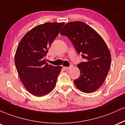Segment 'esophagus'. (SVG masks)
<instances>
[{"mask_svg": "<svg viewBox=\"0 0 125 125\" xmlns=\"http://www.w3.org/2000/svg\"><path fill=\"white\" fill-rule=\"evenodd\" d=\"M72 66V65H71L69 67H63V68L64 69V70H66V71H68V70L70 69Z\"/></svg>", "mask_w": 125, "mask_h": 125, "instance_id": "1", "label": "esophagus"}]
</instances>
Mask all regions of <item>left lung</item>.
Listing matches in <instances>:
<instances>
[{
	"label": "left lung",
	"mask_w": 125,
	"mask_h": 125,
	"mask_svg": "<svg viewBox=\"0 0 125 125\" xmlns=\"http://www.w3.org/2000/svg\"><path fill=\"white\" fill-rule=\"evenodd\" d=\"M61 35L72 42L85 61L77 64L80 76L74 83L82 92H94L104 83L111 64V56L105 42L94 29L82 21L67 23Z\"/></svg>",
	"instance_id": "left-lung-1"
}]
</instances>
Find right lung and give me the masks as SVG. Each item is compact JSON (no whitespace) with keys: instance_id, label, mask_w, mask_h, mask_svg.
<instances>
[{"instance_id":"add662e5","label":"right lung","mask_w":125,"mask_h":125,"mask_svg":"<svg viewBox=\"0 0 125 125\" xmlns=\"http://www.w3.org/2000/svg\"><path fill=\"white\" fill-rule=\"evenodd\" d=\"M64 23H46L28 31L19 44L15 63L19 77L26 90L36 96L51 93L62 66L49 65L44 57Z\"/></svg>"}]
</instances>
